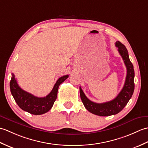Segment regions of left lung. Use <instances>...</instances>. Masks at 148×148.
Segmentation results:
<instances>
[{
	"instance_id": "1",
	"label": "left lung",
	"mask_w": 148,
	"mask_h": 148,
	"mask_svg": "<svg viewBox=\"0 0 148 148\" xmlns=\"http://www.w3.org/2000/svg\"><path fill=\"white\" fill-rule=\"evenodd\" d=\"M115 45L118 47L127 68V76L123 87L114 99L103 103H96L91 101L85 96L80 87V94L82 101L85 108L89 112L98 116H107L116 114L122 110L132 97L134 90V70L132 63L129 59L128 51L125 46L117 41Z\"/></svg>"
}]
</instances>
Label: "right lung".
<instances>
[{"instance_id":"add662e5","label":"right lung","mask_w":148,"mask_h":148,"mask_svg":"<svg viewBox=\"0 0 148 148\" xmlns=\"http://www.w3.org/2000/svg\"><path fill=\"white\" fill-rule=\"evenodd\" d=\"M68 78V75L60 77L47 96L38 97L23 90L18 85L14 75L12 73L10 89L16 103L21 109L31 114L38 115L47 113L51 109L57 98L59 86Z\"/></svg>"}]
</instances>
